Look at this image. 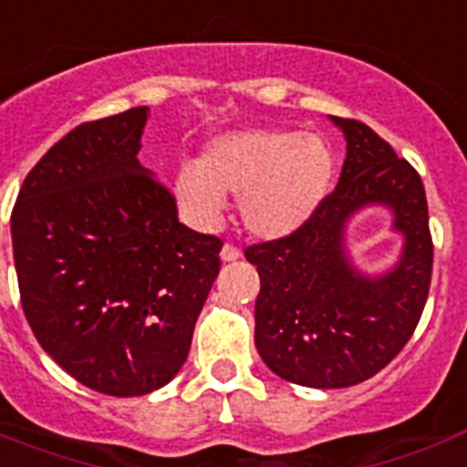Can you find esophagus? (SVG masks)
<instances>
[{
  "mask_svg": "<svg viewBox=\"0 0 467 467\" xmlns=\"http://www.w3.org/2000/svg\"><path fill=\"white\" fill-rule=\"evenodd\" d=\"M240 256V249L233 247V244H225V247L220 249V259H223V262H237Z\"/></svg>",
  "mask_w": 467,
  "mask_h": 467,
  "instance_id": "1",
  "label": "esophagus"
}]
</instances>
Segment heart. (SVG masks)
I'll use <instances>...</instances> for the list:
<instances>
[{
    "label": "heart",
    "instance_id": "heart-1",
    "mask_svg": "<svg viewBox=\"0 0 467 467\" xmlns=\"http://www.w3.org/2000/svg\"><path fill=\"white\" fill-rule=\"evenodd\" d=\"M334 152L322 135L240 130L213 138L198 167L174 176V198L196 227L223 220L225 196L240 198V220L259 240H284L307 225L329 196Z\"/></svg>",
    "mask_w": 467,
    "mask_h": 467
}]
</instances>
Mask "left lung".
<instances>
[{
    "instance_id": "1",
    "label": "left lung",
    "mask_w": 467,
    "mask_h": 467,
    "mask_svg": "<svg viewBox=\"0 0 467 467\" xmlns=\"http://www.w3.org/2000/svg\"><path fill=\"white\" fill-rule=\"evenodd\" d=\"M347 140L337 189L298 233L247 247L262 288L254 344L278 378L306 388H348L385 368L420 322L434 247L420 174L366 123L329 116ZM385 207L403 237L399 262L366 275L348 252V223Z\"/></svg>"
}]
</instances>
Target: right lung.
Returning <instances> with one entry per match:
<instances>
[{
  "label": "right lung",
  "mask_w": 467,
  "mask_h": 467,
  "mask_svg": "<svg viewBox=\"0 0 467 467\" xmlns=\"http://www.w3.org/2000/svg\"><path fill=\"white\" fill-rule=\"evenodd\" d=\"M148 106L82 123L28 171L11 213L36 339L91 390H160L186 361L223 242L179 223L138 160Z\"/></svg>",
  "instance_id": "add662e5"
}]
</instances>
